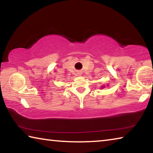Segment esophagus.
Here are the masks:
<instances>
[{"label":"esophagus","instance_id":"esophagus-1","mask_svg":"<svg viewBox=\"0 0 153 153\" xmlns=\"http://www.w3.org/2000/svg\"><path fill=\"white\" fill-rule=\"evenodd\" d=\"M82 72H80V71L77 72V76H82Z\"/></svg>","mask_w":153,"mask_h":153}]
</instances>
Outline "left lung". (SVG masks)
Returning <instances> with one entry per match:
<instances>
[{
  "instance_id": "8db88e82",
  "label": "left lung",
  "mask_w": 153,
  "mask_h": 153,
  "mask_svg": "<svg viewBox=\"0 0 153 153\" xmlns=\"http://www.w3.org/2000/svg\"><path fill=\"white\" fill-rule=\"evenodd\" d=\"M105 88V86H102L101 87V88Z\"/></svg>"
}]
</instances>
